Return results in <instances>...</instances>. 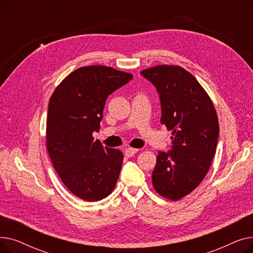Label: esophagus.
<instances>
[{
	"instance_id": "esophagus-1",
	"label": "esophagus",
	"mask_w": 253,
	"mask_h": 253,
	"mask_svg": "<svg viewBox=\"0 0 253 253\" xmlns=\"http://www.w3.org/2000/svg\"><path fill=\"white\" fill-rule=\"evenodd\" d=\"M139 150L138 149H133V148H128L125 150V156L127 158H130V157H133Z\"/></svg>"
}]
</instances>
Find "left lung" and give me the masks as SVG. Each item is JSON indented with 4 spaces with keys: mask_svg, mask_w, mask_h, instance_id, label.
<instances>
[{
    "mask_svg": "<svg viewBox=\"0 0 253 253\" xmlns=\"http://www.w3.org/2000/svg\"><path fill=\"white\" fill-rule=\"evenodd\" d=\"M157 88L161 123L172 131V150L159 152L152 181L156 192L177 201L201 183L216 150L219 125L215 108L196 78L179 65L141 71Z\"/></svg>",
    "mask_w": 253,
    "mask_h": 253,
    "instance_id": "left-lung-1",
    "label": "left lung"
}]
</instances>
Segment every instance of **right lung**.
<instances>
[{
	"instance_id": "add662e5",
	"label": "right lung",
	"mask_w": 253,
	"mask_h": 253,
	"mask_svg": "<svg viewBox=\"0 0 253 253\" xmlns=\"http://www.w3.org/2000/svg\"><path fill=\"white\" fill-rule=\"evenodd\" d=\"M132 78L110 66H82L64 78L50 97L47 151L65 187L84 201H99L116 187L124 156L103 148L92 133L100 129L106 98Z\"/></svg>"
}]
</instances>
